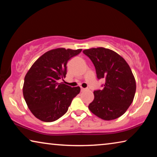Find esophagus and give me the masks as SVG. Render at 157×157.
I'll use <instances>...</instances> for the list:
<instances>
[{
    "label": "esophagus",
    "mask_w": 157,
    "mask_h": 157,
    "mask_svg": "<svg viewBox=\"0 0 157 157\" xmlns=\"http://www.w3.org/2000/svg\"><path fill=\"white\" fill-rule=\"evenodd\" d=\"M86 89L82 88V87H81V91H86Z\"/></svg>",
    "instance_id": "1"
}]
</instances>
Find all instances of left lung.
I'll list each match as a JSON object with an SVG mask.
<instances>
[{
	"label": "left lung",
	"instance_id": "left-lung-1",
	"mask_svg": "<svg viewBox=\"0 0 157 157\" xmlns=\"http://www.w3.org/2000/svg\"><path fill=\"white\" fill-rule=\"evenodd\" d=\"M83 52L94 64L97 78L105 80L103 89L94 92L89 110L105 121L119 118L131 105L136 93V80L131 68L120 55L110 49L93 48Z\"/></svg>",
	"mask_w": 157,
	"mask_h": 157
}]
</instances>
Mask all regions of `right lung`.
Wrapping results in <instances>:
<instances>
[{"mask_svg": "<svg viewBox=\"0 0 157 157\" xmlns=\"http://www.w3.org/2000/svg\"><path fill=\"white\" fill-rule=\"evenodd\" d=\"M82 49L63 48L45 52L26 73L23 87V97L29 109L36 118L53 122L66 113L80 87L59 83L65 78L68 61L81 52Z\"/></svg>", "mask_w": 157, "mask_h": 157, "instance_id": "obj_1", "label": "right lung"}]
</instances>
